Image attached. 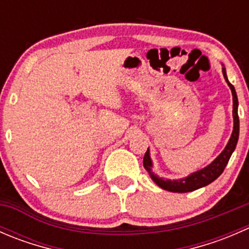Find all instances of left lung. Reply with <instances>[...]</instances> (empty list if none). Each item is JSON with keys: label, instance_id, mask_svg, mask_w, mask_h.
<instances>
[{"label": "left lung", "instance_id": "8db88e82", "mask_svg": "<svg viewBox=\"0 0 249 249\" xmlns=\"http://www.w3.org/2000/svg\"><path fill=\"white\" fill-rule=\"evenodd\" d=\"M223 76H224L225 80H227L228 85L231 89L232 92V117H233V130L231 137H230L229 142L225 145L224 150L211 162L210 165H207L203 169L199 170L196 172H193L192 175H189L185 178H180V179H164V178H159L157 175H154L152 171L153 162L150 159L149 155V148L145 152L144 158H143V166L147 170L148 173L150 175L152 179L157 183V185H159L160 188H162L164 190H169L172 193H189L193 190L200 189V188L206 187L210 183H212L213 180L217 179L223 171H224L225 166L228 165L230 157H231L232 152L235 150L236 144H237L238 141V132H240V120H238V114H237V107H238V101H237V95H236L235 88L231 83L229 82L227 77V71L223 67Z\"/></svg>", "mask_w": 249, "mask_h": 249}]
</instances>
